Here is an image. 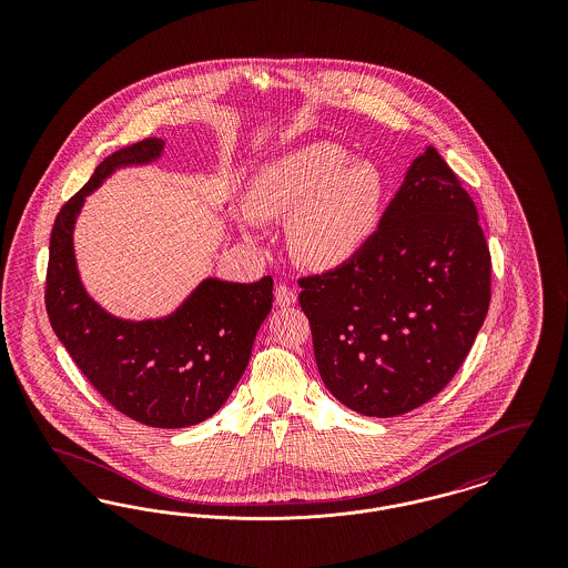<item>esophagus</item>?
Returning a JSON list of instances; mask_svg holds the SVG:
<instances>
[{
  "mask_svg": "<svg viewBox=\"0 0 568 568\" xmlns=\"http://www.w3.org/2000/svg\"><path fill=\"white\" fill-rule=\"evenodd\" d=\"M296 302V292L290 287V285H276V290H274V304L276 306H281V308H285V306H292Z\"/></svg>",
  "mask_w": 568,
  "mask_h": 568,
  "instance_id": "esophagus-1",
  "label": "esophagus"
}]
</instances>
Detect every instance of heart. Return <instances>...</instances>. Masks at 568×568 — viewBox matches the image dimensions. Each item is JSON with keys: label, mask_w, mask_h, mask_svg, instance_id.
<instances>
[{"label": "heart", "mask_w": 568, "mask_h": 568, "mask_svg": "<svg viewBox=\"0 0 568 568\" xmlns=\"http://www.w3.org/2000/svg\"><path fill=\"white\" fill-rule=\"evenodd\" d=\"M387 181L371 160L332 140L311 142L262 165L248 187L257 219H287L300 264L329 271L347 264L377 234Z\"/></svg>", "instance_id": "heart-1"}]
</instances>
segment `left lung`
Wrapping results in <instances>:
<instances>
[{"instance_id":"left-lung-1","label":"left lung","mask_w":568,"mask_h":568,"mask_svg":"<svg viewBox=\"0 0 568 568\" xmlns=\"http://www.w3.org/2000/svg\"><path fill=\"white\" fill-rule=\"evenodd\" d=\"M489 281L475 202L428 146L373 241L347 264L297 281L325 387L368 417L433 400L484 325Z\"/></svg>"}]
</instances>
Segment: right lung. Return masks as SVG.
<instances>
[{"label": "right lung", "instance_id": "obj_1", "mask_svg": "<svg viewBox=\"0 0 568 568\" xmlns=\"http://www.w3.org/2000/svg\"><path fill=\"white\" fill-rule=\"evenodd\" d=\"M162 151V138H146L112 153L61 206L44 302L57 338L110 405L151 428H187L215 415L243 377L274 283L204 278L172 315L144 322L114 317L87 294L72 241L84 197L116 168L155 162Z\"/></svg>", "mask_w": 568, "mask_h": 568}]
</instances>
